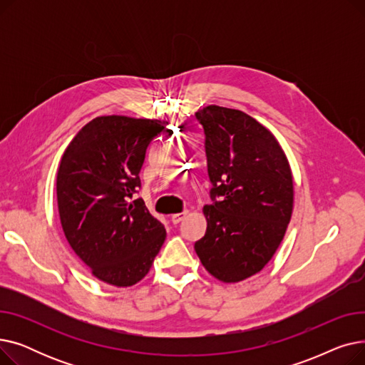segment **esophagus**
I'll return each instance as SVG.
<instances>
[{
  "mask_svg": "<svg viewBox=\"0 0 365 365\" xmlns=\"http://www.w3.org/2000/svg\"><path fill=\"white\" fill-rule=\"evenodd\" d=\"M186 215H187V212H183V213H176V215H173L171 216V222L175 223V225H178V223H180L185 217H186Z\"/></svg>",
  "mask_w": 365,
  "mask_h": 365,
  "instance_id": "34e87169",
  "label": "esophagus"
}]
</instances>
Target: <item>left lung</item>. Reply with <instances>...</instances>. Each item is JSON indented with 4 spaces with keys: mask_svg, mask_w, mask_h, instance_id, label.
<instances>
[{
    "mask_svg": "<svg viewBox=\"0 0 365 365\" xmlns=\"http://www.w3.org/2000/svg\"><path fill=\"white\" fill-rule=\"evenodd\" d=\"M195 117L213 186L195 252L213 277L238 282L260 272L284 238L293 212L292 170L272 133L250 115L207 106Z\"/></svg>",
    "mask_w": 365,
    "mask_h": 365,
    "instance_id": "8db88e82",
    "label": "left lung"
}]
</instances>
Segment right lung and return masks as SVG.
Wrapping results in <instances>:
<instances>
[{"label":"right lung","mask_w":365,"mask_h":365,"mask_svg":"<svg viewBox=\"0 0 365 365\" xmlns=\"http://www.w3.org/2000/svg\"><path fill=\"white\" fill-rule=\"evenodd\" d=\"M160 120L109 115L86 124L68 145L57 171V205L65 237L93 275L128 287L150 269L165 240L139 192L149 143Z\"/></svg>","instance_id":"1"}]
</instances>
